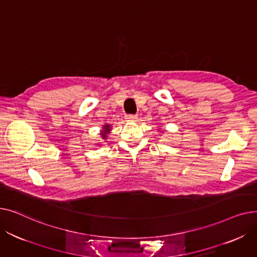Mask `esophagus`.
Instances as JSON below:
<instances>
[{
    "mask_svg": "<svg viewBox=\"0 0 257 257\" xmlns=\"http://www.w3.org/2000/svg\"><path fill=\"white\" fill-rule=\"evenodd\" d=\"M126 118H127V120H129V121H137L138 116H137L136 114H127V115H126Z\"/></svg>",
    "mask_w": 257,
    "mask_h": 257,
    "instance_id": "esophagus-1",
    "label": "esophagus"
}]
</instances>
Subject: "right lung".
<instances>
[{
	"mask_svg": "<svg viewBox=\"0 0 257 257\" xmlns=\"http://www.w3.org/2000/svg\"><path fill=\"white\" fill-rule=\"evenodd\" d=\"M103 129H104V131H102L103 133H101V136H102L103 140H105L106 139V134H108V133H109V131H110V126L109 125H105Z\"/></svg>",
	"mask_w": 257,
	"mask_h": 257,
	"instance_id": "obj_1",
	"label": "right lung"
}]
</instances>
